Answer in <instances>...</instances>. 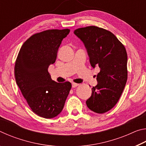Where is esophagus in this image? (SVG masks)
Segmentation results:
<instances>
[{"instance_id": "esophagus-1", "label": "esophagus", "mask_w": 146, "mask_h": 146, "mask_svg": "<svg viewBox=\"0 0 146 146\" xmlns=\"http://www.w3.org/2000/svg\"><path fill=\"white\" fill-rule=\"evenodd\" d=\"M79 84H76V83H72V88H76L77 87V86H78Z\"/></svg>"}]
</instances>
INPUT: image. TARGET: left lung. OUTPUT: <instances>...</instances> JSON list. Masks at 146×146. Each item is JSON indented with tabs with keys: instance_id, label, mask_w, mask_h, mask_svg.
Segmentation results:
<instances>
[{
	"instance_id": "8db88e82",
	"label": "left lung",
	"mask_w": 146,
	"mask_h": 146,
	"mask_svg": "<svg viewBox=\"0 0 146 146\" xmlns=\"http://www.w3.org/2000/svg\"><path fill=\"white\" fill-rule=\"evenodd\" d=\"M74 34L84 45L91 66L100 70L86 105L93 112L104 113L116 105L126 84V50L114 34L97 26L76 29Z\"/></svg>"
}]
</instances>
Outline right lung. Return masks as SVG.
<instances>
[{
  "instance_id": "add662e5",
  "label": "right lung",
  "mask_w": 146,
  "mask_h": 146,
  "mask_svg": "<svg viewBox=\"0 0 146 146\" xmlns=\"http://www.w3.org/2000/svg\"><path fill=\"white\" fill-rule=\"evenodd\" d=\"M69 29H51L36 33L22 46L15 65V77L31 110L39 117L52 118L62 111L70 93V82L52 80L48 68Z\"/></svg>"
}]
</instances>
